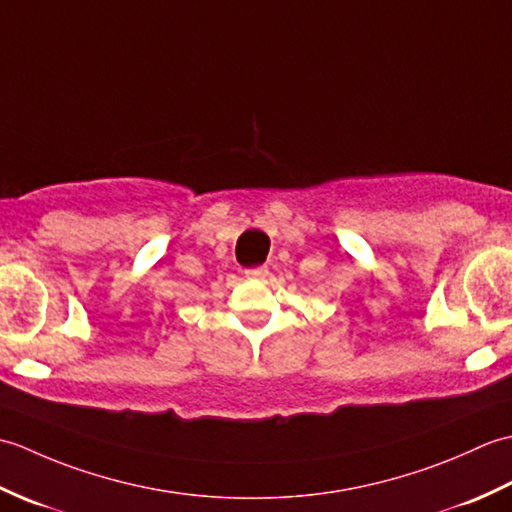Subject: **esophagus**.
<instances>
[{
    "label": "esophagus",
    "mask_w": 512,
    "mask_h": 512,
    "mask_svg": "<svg viewBox=\"0 0 512 512\" xmlns=\"http://www.w3.org/2000/svg\"><path fill=\"white\" fill-rule=\"evenodd\" d=\"M244 275H246V279H257V281H262V279H266V277H268V268H266V266L248 268V270H244Z\"/></svg>",
    "instance_id": "esophagus-1"
}]
</instances>
